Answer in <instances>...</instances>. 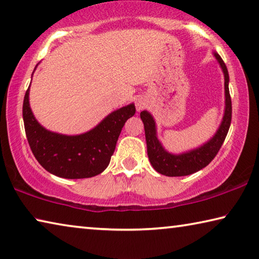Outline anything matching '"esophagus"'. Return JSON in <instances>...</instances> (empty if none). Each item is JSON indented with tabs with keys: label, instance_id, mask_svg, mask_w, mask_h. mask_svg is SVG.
Wrapping results in <instances>:
<instances>
[{
	"label": "esophagus",
	"instance_id": "34e87169",
	"mask_svg": "<svg viewBox=\"0 0 259 259\" xmlns=\"http://www.w3.org/2000/svg\"><path fill=\"white\" fill-rule=\"evenodd\" d=\"M135 105H136V109L137 112H141V110L144 109L146 107V100L145 98L143 97H138L136 101H135Z\"/></svg>",
	"mask_w": 259,
	"mask_h": 259
}]
</instances>
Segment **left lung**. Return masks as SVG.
Returning <instances> with one entry per match:
<instances>
[{
  "label": "left lung",
  "instance_id": "obj_1",
  "mask_svg": "<svg viewBox=\"0 0 259 259\" xmlns=\"http://www.w3.org/2000/svg\"><path fill=\"white\" fill-rule=\"evenodd\" d=\"M214 56L218 60L225 75L226 107L223 122H221L218 131L203 146L182 154L168 153L162 147L161 143L158 141L157 130H155V122L153 117H152V115L149 112H146V110H143L141 113V118L143 123H144L145 129L147 155H149L151 165L160 174L166 176H186L203 169L204 167H206L214 159L221 145H223L226 136H227L232 122V100L228 89L229 76L227 67H226V64L220 55L214 53Z\"/></svg>",
  "mask_w": 259,
  "mask_h": 259
}]
</instances>
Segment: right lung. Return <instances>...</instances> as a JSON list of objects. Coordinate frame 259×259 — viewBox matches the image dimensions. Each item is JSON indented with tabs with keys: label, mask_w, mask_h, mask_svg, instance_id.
<instances>
[{
	"label": "right lung",
	"mask_w": 259,
	"mask_h": 259,
	"mask_svg": "<svg viewBox=\"0 0 259 259\" xmlns=\"http://www.w3.org/2000/svg\"><path fill=\"white\" fill-rule=\"evenodd\" d=\"M28 90L23 104L24 126L28 145L40 165L64 179H86L102 173L109 165L123 125L136 113L135 105L110 113L88 133L65 136L39 124L30 108Z\"/></svg>",
	"instance_id": "1"
}]
</instances>
